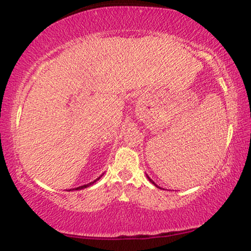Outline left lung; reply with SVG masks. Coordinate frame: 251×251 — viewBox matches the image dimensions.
<instances>
[{
	"instance_id": "1",
	"label": "left lung",
	"mask_w": 251,
	"mask_h": 251,
	"mask_svg": "<svg viewBox=\"0 0 251 251\" xmlns=\"http://www.w3.org/2000/svg\"><path fill=\"white\" fill-rule=\"evenodd\" d=\"M148 179H149V181H150V182H152V183H153V185H155L156 187H158V186H157V185H156V183H155V182H153V181H152V180H151V179H150V178H149V176H148Z\"/></svg>"
}]
</instances>
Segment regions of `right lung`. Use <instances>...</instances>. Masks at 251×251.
I'll return each mask as SVG.
<instances>
[{"label":"right lung","mask_w":251,"mask_h":251,"mask_svg":"<svg viewBox=\"0 0 251 251\" xmlns=\"http://www.w3.org/2000/svg\"><path fill=\"white\" fill-rule=\"evenodd\" d=\"M100 179V178H99ZM99 179H96V180H94V181H92V182H89V183H87V185H83V186H80V187H78V188H75L76 190H78V189H82V188H87V187H89V186H92L93 185V183H94V182H96V181H98V180Z\"/></svg>","instance_id":"add662e5"}]
</instances>
